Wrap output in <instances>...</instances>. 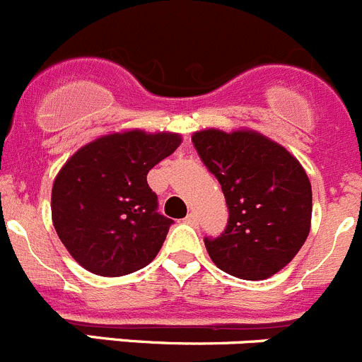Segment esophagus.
Returning a JSON list of instances; mask_svg holds the SVG:
<instances>
[{
    "instance_id": "esophagus-1",
    "label": "esophagus",
    "mask_w": 362,
    "mask_h": 362,
    "mask_svg": "<svg viewBox=\"0 0 362 362\" xmlns=\"http://www.w3.org/2000/svg\"><path fill=\"white\" fill-rule=\"evenodd\" d=\"M184 221L185 223H187V226H193V227H197L198 226V216L194 213H189L187 216L184 218Z\"/></svg>"
}]
</instances>
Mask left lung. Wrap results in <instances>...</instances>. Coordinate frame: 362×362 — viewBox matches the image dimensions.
Wrapping results in <instances>:
<instances>
[{
	"label": "left lung",
	"mask_w": 362,
	"mask_h": 362,
	"mask_svg": "<svg viewBox=\"0 0 362 362\" xmlns=\"http://www.w3.org/2000/svg\"><path fill=\"white\" fill-rule=\"evenodd\" d=\"M191 141L229 209L223 233L204 238L211 259L236 278H270L310 233L312 185L305 169L283 146L249 129H204Z\"/></svg>",
	"instance_id": "1"
}]
</instances>
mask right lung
Wrapping results in <instances>:
<instances>
[{"instance_id": "obj_1", "label": "right lung", "mask_w": 362, "mask_h": 362, "mask_svg": "<svg viewBox=\"0 0 362 362\" xmlns=\"http://www.w3.org/2000/svg\"><path fill=\"white\" fill-rule=\"evenodd\" d=\"M177 133H112L74 153L52 187V220L71 258L99 276L132 274L155 259L173 223L148 185Z\"/></svg>"}]
</instances>
